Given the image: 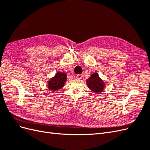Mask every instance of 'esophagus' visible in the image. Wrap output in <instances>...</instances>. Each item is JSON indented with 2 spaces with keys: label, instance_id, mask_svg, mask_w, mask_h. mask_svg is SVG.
<instances>
[{
  "label": "esophagus",
  "instance_id": "34e87169",
  "mask_svg": "<svg viewBox=\"0 0 150 150\" xmlns=\"http://www.w3.org/2000/svg\"><path fill=\"white\" fill-rule=\"evenodd\" d=\"M76 78L78 79H81L83 78V75L82 74H78L76 76Z\"/></svg>",
  "mask_w": 150,
  "mask_h": 150
}]
</instances>
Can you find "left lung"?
Segmentation results:
<instances>
[{"label": "left lung", "mask_w": 150, "mask_h": 150, "mask_svg": "<svg viewBox=\"0 0 150 150\" xmlns=\"http://www.w3.org/2000/svg\"><path fill=\"white\" fill-rule=\"evenodd\" d=\"M86 84L88 87L93 92L99 93L103 92L105 87L103 81L99 78L97 72L93 73L89 78L86 80Z\"/></svg>", "instance_id": "1"}]
</instances>
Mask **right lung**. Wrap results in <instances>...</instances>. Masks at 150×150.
Segmentation results:
<instances>
[{"label": "right lung", "mask_w": 150, "mask_h": 150, "mask_svg": "<svg viewBox=\"0 0 150 150\" xmlns=\"http://www.w3.org/2000/svg\"><path fill=\"white\" fill-rule=\"evenodd\" d=\"M67 80V75L64 72H57L53 78L48 81V88L51 91H57L64 86Z\"/></svg>", "instance_id": "add662e5"}]
</instances>
